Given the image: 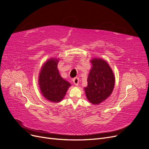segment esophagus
<instances>
[{"label":"esophagus","instance_id":"1","mask_svg":"<svg viewBox=\"0 0 149 149\" xmlns=\"http://www.w3.org/2000/svg\"><path fill=\"white\" fill-rule=\"evenodd\" d=\"M73 83L74 84L75 86H78L79 84V78H74L73 79Z\"/></svg>","mask_w":149,"mask_h":149}]
</instances>
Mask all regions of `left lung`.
Returning a JSON list of instances; mask_svg holds the SVG:
<instances>
[{
  "label": "left lung",
  "mask_w": 149,
  "mask_h": 149,
  "mask_svg": "<svg viewBox=\"0 0 149 149\" xmlns=\"http://www.w3.org/2000/svg\"><path fill=\"white\" fill-rule=\"evenodd\" d=\"M93 65L88 78V86L84 88L87 99L93 104L106 100L112 92L115 78L107 63L100 58L91 61Z\"/></svg>",
  "instance_id": "8db88e82"
}]
</instances>
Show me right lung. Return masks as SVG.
I'll use <instances>...</instances> for the list:
<instances>
[{"label":"right lung","instance_id":"obj_1","mask_svg":"<svg viewBox=\"0 0 149 149\" xmlns=\"http://www.w3.org/2000/svg\"><path fill=\"white\" fill-rule=\"evenodd\" d=\"M58 62V60L56 58L48 60L43 65L38 79L40 91L43 96L54 102L61 101L71 86L59 74Z\"/></svg>","mask_w":149,"mask_h":149}]
</instances>
